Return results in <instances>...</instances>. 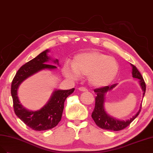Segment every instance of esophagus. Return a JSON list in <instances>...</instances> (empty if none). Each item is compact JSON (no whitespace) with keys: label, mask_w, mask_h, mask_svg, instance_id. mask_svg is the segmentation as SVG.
I'll use <instances>...</instances> for the list:
<instances>
[{"label":"esophagus","mask_w":153,"mask_h":153,"mask_svg":"<svg viewBox=\"0 0 153 153\" xmlns=\"http://www.w3.org/2000/svg\"><path fill=\"white\" fill-rule=\"evenodd\" d=\"M78 89H79V90L81 91H88V90L85 87H79L78 88Z\"/></svg>","instance_id":"34e87169"}]
</instances>
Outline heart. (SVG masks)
I'll list each match as a JSON object with an SVG mask.
<instances>
[{
    "mask_svg": "<svg viewBox=\"0 0 153 153\" xmlns=\"http://www.w3.org/2000/svg\"><path fill=\"white\" fill-rule=\"evenodd\" d=\"M72 67H64L63 73L67 78L76 80L79 76H88L89 82L97 88L109 85L119 71V65L115 58L95 50L76 56Z\"/></svg>",
    "mask_w": 153,
    "mask_h": 153,
    "instance_id": "heart-1",
    "label": "heart"
}]
</instances>
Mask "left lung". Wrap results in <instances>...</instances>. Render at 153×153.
Returning <instances> with one entry per match:
<instances>
[{"instance_id": "obj_1", "label": "left lung", "mask_w": 153, "mask_h": 153, "mask_svg": "<svg viewBox=\"0 0 153 153\" xmlns=\"http://www.w3.org/2000/svg\"><path fill=\"white\" fill-rule=\"evenodd\" d=\"M132 66V76L133 77L137 78L139 79L140 85L142 88L143 91V97H144L146 93V83L144 82V79L142 76L140 72L138 71L137 67L131 64ZM117 84H114L111 86H107L100 88H96L94 90V91L97 94V97H95V109L93 110L91 117L93 120H94L96 125L100 127V128L112 130V131H120L121 130L125 129L126 127L128 126L130 123L134 121L137 116L139 114V113L141 111L142 104L140 105V109L137 112V114L133 116L130 120L126 121H121L119 120L115 119V118L108 115L104 109V99L105 95L107 91L112 90L114 88Z\"/></svg>"}]
</instances>
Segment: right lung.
Segmentation results:
<instances>
[{"instance_id": "right-lung-1", "label": "right lung", "mask_w": 153, "mask_h": 153, "mask_svg": "<svg viewBox=\"0 0 153 153\" xmlns=\"http://www.w3.org/2000/svg\"><path fill=\"white\" fill-rule=\"evenodd\" d=\"M48 50L39 54L30 61L22 66L16 72L11 83V95L13 101L14 111L16 115L25 124L36 131H43L53 128L56 126L62 119L64 108V102L67 97L74 91L71 90H56L53 91L50 100L40 110L30 111L24 108L19 101L17 91L19 85L36 73L44 69H55V65H48L46 63L51 60L47 55ZM54 63L58 64L56 59Z\"/></svg>"}]
</instances>
